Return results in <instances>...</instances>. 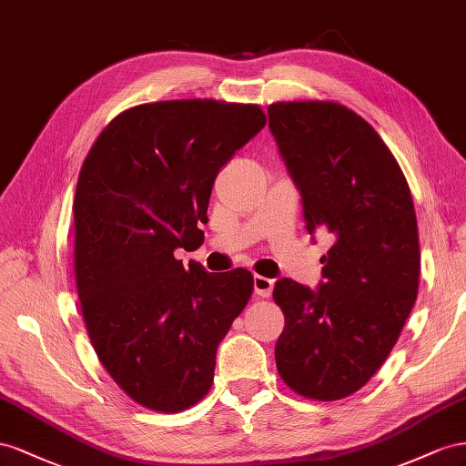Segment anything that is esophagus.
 <instances>
[{
  "mask_svg": "<svg viewBox=\"0 0 466 466\" xmlns=\"http://www.w3.org/2000/svg\"><path fill=\"white\" fill-rule=\"evenodd\" d=\"M254 287H256V292L259 297H269L273 292V287H275V281L269 277H263V275H256L254 277Z\"/></svg>",
  "mask_w": 466,
  "mask_h": 466,
  "instance_id": "34e87169",
  "label": "esophagus"
}]
</instances>
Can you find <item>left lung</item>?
Instances as JSON below:
<instances>
[{"label":"left lung","mask_w":466,"mask_h":466,"mask_svg":"<svg viewBox=\"0 0 466 466\" xmlns=\"http://www.w3.org/2000/svg\"><path fill=\"white\" fill-rule=\"evenodd\" d=\"M269 128L302 195L310 234H329L318 290L279 279L275 345L283 382L341 400L387 361L418 297V220L408 181L379 132L336 101H277Z\"/></svg>","instance_id":"1"}]
</instances>
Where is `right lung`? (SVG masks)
Wrapping results in <instances>:
<instances>
[{"instance_id": "right-lung-1", "label": "right lung", "mask_w": 466, "mask_h": 466, "mask_svg": "<svg viewBox=\"0 0 466 466\" xmlns=\"http://www.w3.org/2000/svg\"><path fill=\"white\" fill-rule=\"evenodd\" d=\"M268 123L259 105L144 103L101 130L74 197V273L97 359L130 400L162 414L201 402L217 348L254 292L244 268L174 256L205 242L220 167Z\"/></svg>"}]
</instances>
